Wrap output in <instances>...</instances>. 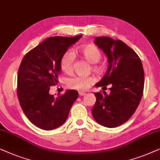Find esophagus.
<instances>
[{
    "label": "esophagus",
    "mask_w": 160,
    "mask_h": 160,
    "mask_svg": "<svg viewBox=\"0 0 160 160\" xmlns=\"http://www.w3.org/2000/svg\"><path fill=\"white\" fill-rule=\"evenodd\" d=\"M79 95L80 96H85V95H86V93H85V92H84V91H80L79 92Z\"/></svg>",
    "instance_id": "obj_1"
}]
</instances>
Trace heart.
<instances>
[{
  "mask_svg": "<svg viewBox=\"0 0 160 160\" xmlns=\"http://www.w3.org/2000/svg\"><path fill=\"white\" fill-rule=\"evenodd\" d=\"M74 53L80 55L84 58L88 62L92 64L91 69L96 73H101L103 71V66L102 65L96 64L100 60L101 52L97 47L94 45L88 44L84 46H78L74 49ZM73 54L70 51H67L62 56L60 61L61 69L65 73H69L72 69L73 64ZM94 79L92 77H74L67 80V84L69 87L74 89L84 91L88 88L92 83L93 82Z\"/></svg>",
  "mask_w": 160,
  "mask_h": 160,
  "instance_id": "b5f03b06",
  "label": "heart"
}]
</instances>
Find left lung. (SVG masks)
<instances>
[{
	"label": "left lung",
	"mask_w": 160,
	"mask_h": 160,
	"mask_svg": "<svg viewBox=\"0 0 160 160\" xmlns=\"http://www.w3.org/2000/svg\"><path fill=\"white\" fill-rule=\"evenodd\" d=\"M94 43L107 56L108 68L96 87L110 93H94L96 101L91 110L94 120L107 128L122 125L134 114L141 102L144 85V72L140 58L120 40L97 37Z\"/></svg>",
	"instance_id": "obj_1"
}]
</instances>
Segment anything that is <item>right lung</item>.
Instances as JSON below:
<instances>
[{
	"mask_svg": "<svg viewBox=\"0 0 160 160\" xmlns=\"http://www.w3.org/2000/svg\"><path fill=\"white\" fill-rule=\"evenodd\" d=\"M81 37L48 38L22 61L17 76L18 98L27 118L38 128L51 130L62 125L78 97L75 90H67L57 97L49 90L58 82L62 56Z\"/></svg>",
	"mask_w": 160,
	"mask_h": 160,
	"instance_id": "add662e5",
	"label": "right lung"
}]
</instances>
